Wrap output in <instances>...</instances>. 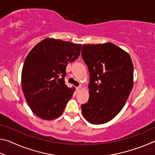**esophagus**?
I'll return each instance as SVG.
<instances>
[{
    "mask_svg": "<svg viewBox=\"0 0 155 155\" xmlns=\"http://www.w3.org/2000/svg\"><path fill=\"white\" fill-rule=\"evenodd\" d=\"M81 89H82V87H77V88H76V90H77V91H79L81 90Z\"/></svg>",
    "mask_w": 155,
    "mask_h": 155,
    "instance_id": "esophagus-1",
    "label": "esophagus"
}]
</instances>
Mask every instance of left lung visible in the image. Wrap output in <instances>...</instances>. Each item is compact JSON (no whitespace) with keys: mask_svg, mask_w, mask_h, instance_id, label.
I'll list each match as a JSON object with an SVG mask.
<instances>
[{"mask_svg":"<svg viewBox=\"0 0 155 155\" xmlns=\"http://www.w3.org/2000/svg\"><path fill=\"white\" fill-rule=\"evenodd\" d=\"M81 56L90 72V98L82 114L91 124H104L119 114L132 90V60L111 42L83 44Z\"/></svg>","mask_w":155,"mask_h":155,"instance_id":"8db88e82","label":"left lung"}]
</instances>
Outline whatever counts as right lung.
<instances>
[{
  "label": "right lung",
  "instance_id": "obj_1",
  "mask_svg": "<svg viewBox=\"0 0 155 155\" xmlns=\"http://www.w3.org/2000/svg\"><path fill=\"white\" fill-rule=\"evenodd\" d=\"M81 44L46 38L31 50L22 71L26 101L37 116L46 120L59 117L75 88L65 84L66 67L79 57Z\"/></svg>",
  "mask_w": 155,
  "mask_h": 155
}]
</instances>
